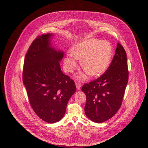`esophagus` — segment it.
Instances as JSON below:
<instances>
[{
    "mask_svg": "<svg viewBox=\"0 0 148 148\" xmlns=\"http://www.w3.org/2000/svg\"><path fill=\"white\" fill-rule=\"evenodd\" d=\"M75 86H76L77 89L78 90H81V84L79 82H77L75 83Z\"/></svg>",
    "mask_w": 148,
    "mask_h": 148,
    "instance_id": "obj_1",
    "label": "esophagus"
}]
</instances>
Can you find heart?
Instances as JSON below:
<instances>
[{
    "mask_svg": "<svg viewBox=\"0 0 148 148\" xmlns=\"http://www.w3.org/2000/svg\"><path fill=\"white\" fill-rule=\"evenodd\" d=\"M112 48L110 42L97 38H89L75 44L64 58L66 72L73 71L77 66V59H82L81 67L91 76L101 75L106 71L111 62ZM77 78L84 79L86 75L80 73Z\"/></svg>",
    "mask_w": 148,
    "mask_h": 148,
    "instance_id": "1",
    "label": "heart"
}]
</instances>
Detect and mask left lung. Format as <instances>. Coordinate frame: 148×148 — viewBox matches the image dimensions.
Listing matches in <instances>:
<instances>
[{
  "label": "left lung",
  "instance_id": "left-lung-1",
  "mask_svg": "<svg viewBox=\"0 0 148 148\" xmlns=\"http://www.w3.org/2000/svg\"><path fill=\"white\" fill-rule=\"evenodd\" d=\"M128 74L126 53L118 43L107 71L97 79L84 84L81 88L87 98L85 114L90 120L102 123L117 112L121 106Z\"/></svg>",
  "mask_w": 148,
  "mask_h": 148
}]
</instances>
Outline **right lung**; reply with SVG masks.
Returning a JSON list of instances; mask_svg holds the SVG:
<instances>
[{
	"instance_id": "obj_1",
	"label": "right lung",
	"mask_w": 148,
	"mask_h": 148,
	"mask_svg": "<svg viewBox=\"0 0 148 148\" xmlns=\"http://www.w3.org/2000/svg\"><path fill=\"white\" fill-rule=\"evenodd\" d=\"M53 34L33 41L26 54L23 82L30 105L37 115L48 123L64 116L67 103L76 91L74 81L61 71L59 62L64 53L52 47Z\"/></svg>"
}]
</instances>
